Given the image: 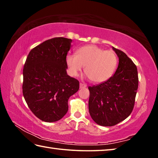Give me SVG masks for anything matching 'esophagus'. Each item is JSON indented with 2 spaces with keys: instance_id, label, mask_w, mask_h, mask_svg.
Returning a JSON list of instances; mask_svg holds the SVG:
<instances>
[{
  "instance_id": "34e87169",
  "label": "esophagus",
  "mask_w": 158,
  "mask_h": 158,
  "mask_svg": "<svg viewBox=\"0 0 158 158\" xmlns=\"http://www.w3.org/2000/svg\"><path fill=\"white\" fill-rule=\"evenodd\" d=\"M79 87H80V89H85V88H86V85L84 84H82V83H80Z\"/></svg>"
}]
</instances>
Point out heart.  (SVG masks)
<instances>
[{"instance_id": "b5f03b06", "label": "heart", "mask_w": 158, "mask_h": 158, "mask_svg": "<svg viewBox=\"0 0 158 158\" xmlns=\"http://www.w3.org/2000/svg\"><path fill=\"white\" fill-rule=\"evenodd\" d=\"M66 63L72 75L77 76L85 67L84 72L90 81L102 83L113 76L118 58L114 51H105L96 45H86L77 49L76 56H67Z\"/></svg>"}]
</instances>
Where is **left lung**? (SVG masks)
Returning a JSON list of instances; mask_svg holds the SVG:
<instances>
[{"instance_id": "left-lung-1", "label": "left lung", "mask_w": 158, "mask_h": 158, "mask_svg": "<svg viewBox=\"0 0 158 158\" xmlns=\"http://www.w3.org/2000/svg\"><path fill=\"white\" fill-rule=\"evenodd\" d=\"M112 49L119 59L116 73L107 81L89 87V113L102 126H114L130 116L138 89L137 66L123 52Z\"/></svg>"}]
</instances>
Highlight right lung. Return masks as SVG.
<instances>
[{
	"label": "right lung",
	"instance_id": "obj_1",
	"mask_svg": "<svg viewBox=\"0 0 158 158\" xmlns=\"http://www.w3.org/2000/svg\"><path fill=\"white\" fill-rule=\"evenodd\" d=\"M72 41L65 37L44 41L31 51L23 66V97L35 116L44 122L62 118L69 98L79 89L78 80L66 71Z\"/></svg>",
	"mask_w": 158,
	"mask_h": 158
}]
</instances>
